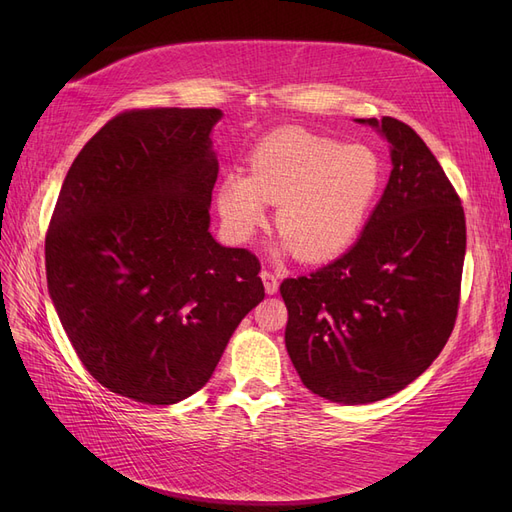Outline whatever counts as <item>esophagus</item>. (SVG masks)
I'll use <instances>...</instances> for the list:
<instances>
[{
  "label": "esophagus",
  "instance_id": "esophagus-1",
  "mask_svg": "<svg viewBox=\"0 0 512 512\" xmlns=\"http://www.w3.org/2000/svg\"><path fill=\"white\" fill-rule=\"evenodd\" d=\"M260 277H262V284H265L267 294H275V292H277V288H280V280H277V275H275V273H271V271H262V273H260Z\"/></svg>",
  "mask_w": 512,
  "mask_h": 512
}]
</instances>
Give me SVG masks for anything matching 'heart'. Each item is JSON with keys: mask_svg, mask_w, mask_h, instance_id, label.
Here are the masks:
<instances>
[{"mask_svg": "<svg viewBox=\"0 0 512 512\" xmlns=\"http://www.w3.org/2000/svg\"><path fill=\"white\" fill-rule=\"evenodd\" d=\"M382 185V162L365 145L301 128L277 130L254 147L250 175L228 173L218 207L230 235L245 241L280 205L275 228L301 260H327L359 235Z\"/></svg>", "mask_w": 512, "mask_h": 512, "instance_id": "heart-1", "label": "heart"}]
</instances>
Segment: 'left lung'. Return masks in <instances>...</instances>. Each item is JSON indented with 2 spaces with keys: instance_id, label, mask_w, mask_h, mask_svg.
<instances>
[{
  "instance_id": "left-lung-1",
  "label": "left lung",
  "mask_w": 512,
  "mask_h": 512,
  "mask_svg": "<svg viewBox=\"0 0 512 512\" xmlns=\"http://www.w3.org/2000/svg\"><path fill=\"white\" fill-rule=\"evenodd\" d=\"M356 121L391 143L380 203L344 256L280 286L301 382L346 406L391 397L436 361L455 327L466 256L459 194L423 138L393 117Z\"/></svg>"
}]
</instances>
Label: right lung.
Instances as JSON below:
<instances>
[{
	"instance_id": "right-lung-1",
	"label": "right lung",
	"mask_w": 512,
	"mask_h": 512,
	"mask_svg": "<svg viewBox=\"0 0 512 512\" xmlns=\"http://www.w3.org/2000/svg\"><path fill=\"white\" fill-rule=\"evenodd\" d=\"M220 108H134L94 134L61 185L46 282L70 344L108 391L170 406L209 382L265 299L260 260L209 232Z\"/></svg>"
}]
</instances>
